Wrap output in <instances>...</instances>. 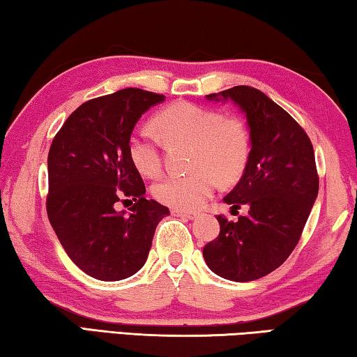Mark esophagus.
I'll use <instances>...</instances> for the list:
<instances>
[{"label":"esophagus","instance_id":"obj_1","mask_svg":"<svg viewBox=\"0 0 357 357\" xmlns=\"http://www.w3.org/2000/svg\"><path fill=\"white\" fill-rule=\"evenodd\" d=\"M172 214L176 217H185V219H193L197 213H190V211H183V209H172Z\"/></svg>","mask_w":357,"mask_h":357}]
</instances>
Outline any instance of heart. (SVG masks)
<instances>
[{"label":"heart","mask_w":357,"mask_h":357,"mask_svg":"<svg viewBox=\"0 0 357 357\" xmlns=\"http://www.w3.org/2000/svg\"><path fill=\"white\" fill-rule=\"evenodd\" d=\"M154 128L165 142L190 143L187 174H170L155 183L153 195L173 209H198L213 195L217 178L229 184L239 179L250 155V132L238 116H223L213 108L176 102L157 112ZM128 154L138 172L154 178L162 170L159 143L148 132H134Z\"/></svg>","instance_id":"heart-1"}]
</instances>
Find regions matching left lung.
I'll use <instances>...</instances> for the list:
<instances>
[{
	"label": "left lung",
	"instance_id": "1",
	"mask_svg": "<svg viewBox=\"0 0 357 357\" xmlns=\"http://www.w3.org/2000/svg\"><path fill=\"white\" fill-rule=\"evenodd\" d=\"M209 100L231 99L245 113L250 155L243 178L223 198L249 213L238 220L217 215L220 233L203 249L214 274L250 282L273 273L299 243L318 195L315 153L309 135L273 99L252 86H233Z\"/></svg>",
	"mask_w": 357,
	"mask_h": 357
}]
</instances>
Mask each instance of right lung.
Returning a JSON list of instances; mask_svg holds the SVG:
<instances>
[{
    "instance_id": "right-lung-1",
    "label": "right lung",
    "mask_w": 357,
    "mask_h": 357,
    "mask_svg": "<svg viewBox=\"0 0 357 357\" xmlns=\"http://www.w3.org/2000/svg\"><path fill=\"white\" fill-rule=\"evenodd\" d=\"M164 99L126 88L84 102L48 151V220L72 261L98 280H123L140 271L155 227L170 214L144 198V183L128 154L137 121ZM123 197L136 202L130 215L114 209Z\"/></svg>"
}]
</instances>
